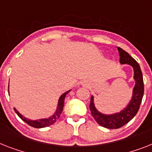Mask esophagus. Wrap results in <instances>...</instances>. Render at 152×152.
I'll return each mask as SVG.
<instances>
[{
	"instance_id": "1",
	"label": "esophagus",
	"mask_w": 152,
	"mask_h": 152,
	"mask_svg": "<svg viewBox=\"0 0 152 152\" xmlns=\"http://www.w3.org/2000/svg\"><path fill=\"white\" fill-rule=\"evenodd\" d=\"M84 86H86V84H84Z\"/></svg>"
}]
</instances>
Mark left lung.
Listing matches in <instances>:
<instances>
[{
  "instance_id": "obj_1",
  "label": "left lung",
  "mask_w": 152,
  "mask_h": 152,
  "mask_svg": "<svg viewBox=\"0 0 152 152\" xmlns=\"http://www.w3.org/2000/svg\"><path fill=\"white\" fill-rule=\"evenodd\" d=\"M117 50L120 55V63L129 65L134 70V80L135 84L131 100L123 110L113 113H104L99 111L96 107L94 96L93 95L91 96L90 104L92 116L96 120V121L102 127L109 129L120 128L133 119L138 111L144 95V81L141 67L137 61L124 49L117 47Z\"/></svg>"
}]
</instances>
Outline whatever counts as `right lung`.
Returning <instances> with one entry per match:
<instances>
[{"label":"right lung","mask_w":152,"mask_h":152,"mask_svg":"<svg viewBox=\"0 0 152 152\" xmlns=\"http://www.w3.org/2000/svg\"><path fill=\"white\" fill-rule=\"evenodd\" d=\"M71 91V90H68V91L65 92L64 94H62L60 96V97L58 100V104H57L56 110V111L54 112V113L52 114V116L48 117H45V118H41V119L38 120H30L28 118H26L25 116H23L20 112L16 108H14L15 113H17L18 117L21 118L22 121H24L25 122H26L28 125L31 126L33 127H35V128H42V127H46L48 126L52 125L60 117L61 113L62 111L63 110V107H64V101L65 98H66V96L67 95V94H69V92Z\"/></svg>","instance_id":"add662e5"}]
</instances>
